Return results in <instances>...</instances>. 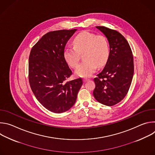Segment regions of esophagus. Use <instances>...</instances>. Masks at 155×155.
I'll list each match as a JSON object with an SVG mask.
<instances>
[{"mask_svg": "<svg viewBox=\"0 0 155 155\" xmlns=\"http://www.w3.org/2000/svg\"><path fill=\"white\" fill-rule=\"evenodd\" d=\"M88 80H89V79H87V78H84V79H83V81H84V82H86V81H87Z\"/></svg>", "mask_w": 155, "mask_h": 155, "instance_id": "esophagus-1", "label": "esophagus"}]
</instances>
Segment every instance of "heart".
<instances>
[{
	"instance_id": "obj_1",
	"label": "heart",
	"mask_w": 155,
	"mask_h": 155,
	"mask_svg": "<svg viewBox=\"0 0 155 155\" xmlns=\"http://www.w3.org/2000/svg\"><path fill=\"white\" fill-rule=\"evenodd\" d=\"M74 47H68L64 50V58L71 67L75 68L78 64L80 54L83 53L81 62L75 70V74L81 77H89L102 67L109 56L108 43L102 35L84 31L77 35L73 41Z\"/></svg>"
}]
</instances>
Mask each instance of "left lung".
<instances>
[{
  "mask_svg": "<svg viewBox=\"0 0 155 155\" xmlns=\"http://www.w3.org/2000/svg\"><path fill=\"white\" fill-rule=\"evenodd\" d=\"M109 43L107 62L101 72L94 79V98L101 104L112 106L126 96L134 75V59L126 39L118 31L96 26Z\"/></svg>",
  "mask_w": 155,
  "mask_h": 155,
  "instance_id": "8db88e82",
  "label": "left lung"
}]
</instances>
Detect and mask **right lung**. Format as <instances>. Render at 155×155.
<instances>
[{"label": "right lung", "instance_id": "obj_1", "mask_svg": "<svg viewBox=\"0 0 155 155\" xmlns=\"http://www.w3.org/2000/svg\"><path fill=\"white\" fill-rule=\"evenodd\" d=\"M77 29L47 33L32 47L29 58V80L38 102L50 111L60 114L75 103L83 84L81 78L65 80L72 72L64 58L68 41Z\"/></svg>", "mask_w": 155, "mask_h": 155}]
</instances>
